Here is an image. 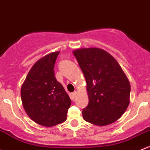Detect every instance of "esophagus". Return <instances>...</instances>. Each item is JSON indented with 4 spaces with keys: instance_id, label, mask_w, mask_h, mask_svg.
Masks as SVG:
<instances>
[{
    "instance_id": "obj_1",
    "label": "esophagus",
    "mask_w": 150,
    "mask_h": 150,
    "mask_svg": "<svg viewBox=\"0 0 150 150\" xmlns=\"http://www.w3.org/2000/svg\"><path fill=\"white\" fill-rule=\"evenodd\" d=\"M76 95H77V92H74V93H72L71 94V96H72V98H73V99H74V98H75Z\"/></svg>"
}]
</instances>
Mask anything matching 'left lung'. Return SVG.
I'll return each mask as SVG.
<instances>
[{"label": "left lung", "mask_w": 150, "mask_h": 150, "mask_svg": "<svg viewBox=\"0 0 150 150\" xmlns=\"http://www.w3.org/2000/svg\"><path fill=\"white\" fill-rule=\"evenodd\" d=\"M85 75L88 105L83 119L98 126L117 120L129 103L130 84L117 60L103 49L92 47L73 51Z\"/></svg>", "instance_id": "left-lung-1"}]
</instances>
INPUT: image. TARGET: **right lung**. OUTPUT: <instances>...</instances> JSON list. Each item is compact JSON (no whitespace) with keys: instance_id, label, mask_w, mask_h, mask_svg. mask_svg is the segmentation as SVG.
Here are the masks:
<instances>
[{"instance_id":"right-lung-1","label":"right lung","mask_w":150,"mask_h":150,"mask_svg":"<svg viewBox=\"0 0 150 150\" xmlns=\"http://www.w3.org/2000/svg\"><path fill=\"white\" fill-rule=\"evenodd\" d=\"M59 53L52 52L36 62L21 88L26 113L42 126L52 127L65 122L71 105V100L55 77L54 67Z\"/></svg>"}]
</instances>
